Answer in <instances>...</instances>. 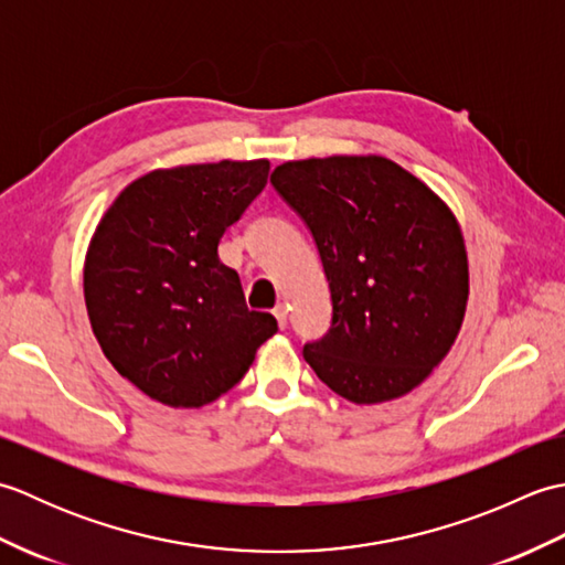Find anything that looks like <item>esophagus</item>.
Listing matches in <instances>:
<instances>
[{
	"instance_id": "esophagus-1",
	"label": "esophagus",
	"mask_w": 565,
	"mask_h": 565,
	"mask_svg": "<svg viewBox=\"0 0 565 565\" xmlns=\"http://www.w3.org/2000/svg\"><path fill=\"white\" fill-rule=\"evenodd\" d=\"M274 316H276V320H279V328H286V326H289V308H286L284 303H276V308H274Z\"/></svg>"
}]
</instances>
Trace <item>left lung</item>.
<instances>
[{
	"label": "left lung",
	"instance_id": "left-lung-1",
	"mask_svg": "<svg viewBox=\"0 0 565 565\" xmlns=\"http://www.w3.org/2000/svg\"><path fill=\"white\" fill-rule=\"evenodd\" d=\"M271 186L313 235L330 286V330L303 344L318 379L352 403L423 383L459 334L468 267L451 211L386 158L298 160Z\"/></svg>",
	"mask_w": 565,
	"mask_h": 565
}]
</instances>
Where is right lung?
I'll return each instance as SVG.
<instances>
[{
    "label": "right lung",
    "instance_id": "1",
    "mask_svg": "<svg viewBox=\"0 0 565 565\" xmlns=\"http://www.w3.org/2000/svg\"><path fill=\"white\" fill-rule=\"evenodd\" d=\"M269 162L158 170L106 211L84 264V301L106 359L134 386L172 407H201L247 374L276 332L245 306L223 233L267 186Z\"/></svg>",
    "mask_w": 565,
    "mask_h": 565
}]
</instances>
